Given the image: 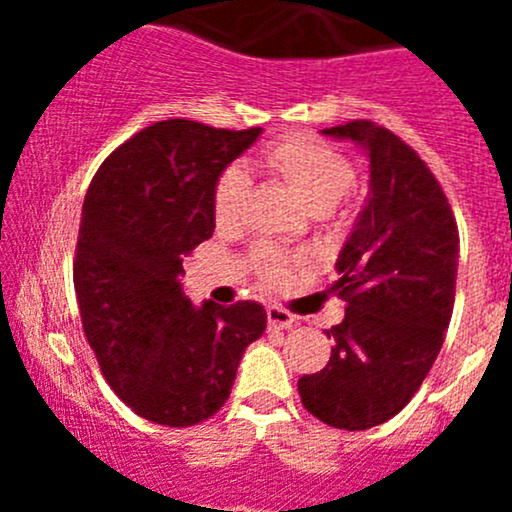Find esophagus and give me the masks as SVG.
Instances as JSON below:
<instances>
[{"instance_id":"obj_1","label":"esophagus","mask_w":512,"mask_h":512,"mask_svg":"<svg viewBox=\"0 0 512 512\" xmlns=\"http://www.w3.org/2000/svg\"><path fill=\"white\" fill-rule=\"evenodd\" d=\"M267 324H270V329H289L294 324V317L287 309L272 304V307H267Z\"/></svg>"}]
</instances>
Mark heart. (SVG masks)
<instances>
[{
  "label": "heart",
  "instance_id": "heart-1",
  "mask_svg": "<svg viewBox=\"0 0 512 512\" xmlns=\"http://www.w3.org/2000/svg\"><path fill=\"white\" fill-rule=\"evenodd\" d=\"M260 163L282 178L312 213L332 210L354 185L356 170L352 158L314 133H287L267 143L260 151ZM250 198V175L230 165L215 180L213 218L220 230L240 227ZM299 260L262 247L255 252V270L267 285H282Z\"/></svg>",
  "mask_w": 512,
  "mask_h": 512
}]
</instances>
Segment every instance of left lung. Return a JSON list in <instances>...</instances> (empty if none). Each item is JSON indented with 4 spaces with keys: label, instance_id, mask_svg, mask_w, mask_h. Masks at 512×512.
I'll return each mask as SVG.
<instances>
[{
    "label": "left lung",
    "instance_id": "8db88e82",
    "mask_svg": "<svg viewBox=\"0 0 512 512\" xmlns=\"http://www.w3.org/2000/svg\"><path fill=\"white\" fill-rule=\"evenodd\" d=\"M369 153V203L337 260L332 292L347 302L329 364L299 379L319 421L364 431L399 414L446 339L456 299L458 225L421 156L394 131L356 118L324 128Z\"/></svg>",
    "mask_w": 512,
    "mask_h": 512
}]
</instances>
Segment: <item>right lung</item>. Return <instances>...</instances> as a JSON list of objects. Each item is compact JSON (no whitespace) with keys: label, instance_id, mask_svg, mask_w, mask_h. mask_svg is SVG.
<instances>
[{"label":"right lung","instance_id":"add662e5","mask_svg":"<svg viewBox=\"0 0 512 512\" xmlns=\"http://www.w3.org/2000/svg\"><path fill=\"white\" fill-rule=\"evenodd\" d=\"M260 131L158 121L103 160L86 193L74 260L84 334L118 399L160 426L218 414L267 327L262 304L198 309L178 282L183 257L213 237L215 180Z\"/></svg>","mask_w":512,"mask_h":512}]
</instances>
